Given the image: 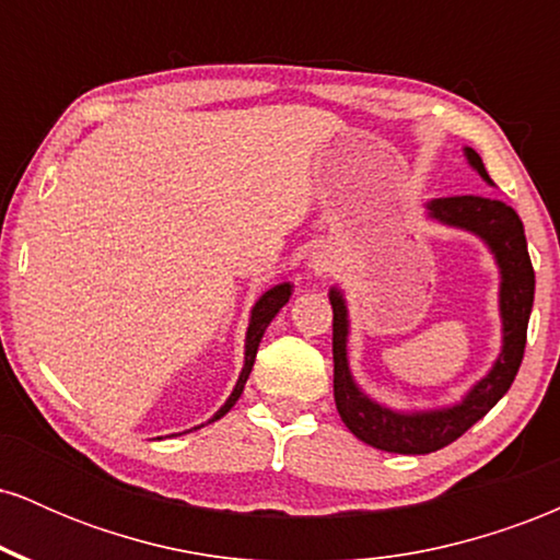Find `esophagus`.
Here are the masks:
<instances>
[{
	"instance_id": "34e87169",
	"label": "esophagus",
	"mask_w": 560,
	"mask_h": 560,
	"mask_svg": "<svg viewBox=\"0 0 560 560\" xmlns=\"http://www.w3.org/2000/svg\"><path fill=\"white\" fill-rule=\"evenodd\" d=\"M316 271H320V273L329 271V260H316Z\"/></svg>"
}]
</instances>
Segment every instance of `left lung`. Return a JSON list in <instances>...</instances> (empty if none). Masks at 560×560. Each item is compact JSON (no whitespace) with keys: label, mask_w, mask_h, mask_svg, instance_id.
<instances>
[{"label":"left lung","mask_w":560,"mask_h":560,"mask_svg":"<svg viewBox=\"0 0 560 560\" xmlns=\"http://www.w3.org/2000/svg\"><path fill=\"white\" fill-rule=\"evenodd\" d=\"M466 158L485 182V163L471 147H466ZM429 215L447 226H458L481 236L498 260L503 284H500V316H503V352L494 361V369L466 395L460 405L429 413H395L382 408L355 387L347 365V307L342 294L331 289L334 311V402L345 427L358 440L376 450L400 455H427L447 447L450 442L466 434L479 419L494 408V402L511 389L513 378L522 365L526 347V326H529L532 302H535V268H532L529 249H526L524 223L511 205L494 197L458 195L440 197L429 202Z\"/></svg>","instance_id":"1"}]
</instances>
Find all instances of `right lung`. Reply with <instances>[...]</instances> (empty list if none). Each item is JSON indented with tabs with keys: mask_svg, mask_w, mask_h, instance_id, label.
<instances>
[{
	"mask_svg": "<svg viewBox=\"0 0 560 560\" xmlns=\"http://www.w3.org/2000/svg\"><path fill=\"white\" fill-rule=\"evenodd\" d=\"M289 294H292V287H289V284H279V287L268 289V292L262 294V298H260L258 302H255L253 316H249L247 345H244V369H242V374H240V382H236V387H234V392H231V397L226 400V405H223V408L218 410V413L213 416V421L221 419V416H226L229 410L234 408V402L240 400V395H242L244 384H247L249 371H253L255 355H258V345H260L262 334H266L268 324H271L276 313H279L281 307L287 305V302H289Z\"/></svg>",
	"mask_w": 560,
	"mask_h": 560,
	"instance_id": "1",
	"label": "right lung"
}]
</instances>
